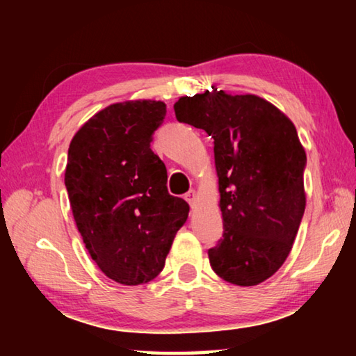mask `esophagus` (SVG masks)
<instances>
[{"label": "esophagus", "instance_id": "esophagus-1", "mask_svg": "<svg viewBox=\"0 0 356 356\" xmlns=\"http://www.w3.org/2000/svg\"><path fill=\"white\" fill-rule=\"evenodd\" d=\"M185 200L188 201V204H190L191 207H195L196 204H197V195H196V191H195V190H190V191L185 195Z\"/></svg>", "mask_w": 356, "mask_h": 356}]
</instances>
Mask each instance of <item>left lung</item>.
<instances>
[{
	"label": "left lung",
	"instance_id": "1",
	"mask_svg": "<svg viewBox=\"0 0 356 356\" xmlns=\"http://www.w3.org/2000/svg\"><path fill=\"white\" fill-rule=\"evenodd\" d=\"M179 122L213 138L225 232L209 250L213 272L236 286H257L278 272L306 207V152L284 113L254 94L212 88L174 104Z\"/></svg>",
	"mask_w": 356,
	"mask_h": 356
}]
</instances>
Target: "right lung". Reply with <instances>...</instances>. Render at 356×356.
<instances>
[{
	"instance_id": "1",
	"label": "right lung",
	"mask_w": 356,
	"mask_h": 356,
	"mask_svg": "<svg viewBox=\"0 0 356 356\" xmlns=\"http://www.w3.org/2000/svg\"><path fill=\"white\" fill-rule=\"evenodd\" d=\"M165 116L161 100L119 102L84 122L69 146L64 182L78 232L102 272L124 286L159 276L188 218L150 149Z\"/></svg>"
}]
</instances>
